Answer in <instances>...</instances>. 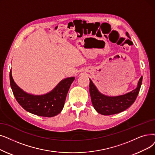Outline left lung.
Here are the masks:
<instances>
[{"label": "left lung", "mask_w": 155, "mask_h": 155, "mask_svg": "<svg viewBox=\"0 0 155 155\" xmlns=\"http://www.w3.org/2000/svg\"><path fill=\"white\" fill-rule=\"evenodd\" d=\"M126 35L129 37V33ZM143 77L139 79L136 89L125 95L116 97H109L101 94L96 86L90 80L89 91L92 105L97 112L103 115H111L122 112L129 107L135 101L142 84Z\"/></svg>", "instance_id": "left-lung-1"}]
</instances>
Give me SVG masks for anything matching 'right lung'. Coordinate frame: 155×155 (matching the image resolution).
Segmentation results:
<instances>
[{
  "mask_svg": "<svg viewBox=\"0 0 155 155\" xmlns=\"http://www.w3.org/2000/svg\"><path fill=\"white\" fill-rule=\"evenodd\" d=\"M10 85L13 94L21 106L26 111L34 115L45 117H54L63 108L66 97L71 84L75 77L65 78L50 92L41 96H34L24 92L16 84L9 73Z\"/></svg>",
  "mask_w": 155,
  "mask_h": 155,
  "instance_id": "obj_1",
  "label": "right lung"
}]
</instances>
